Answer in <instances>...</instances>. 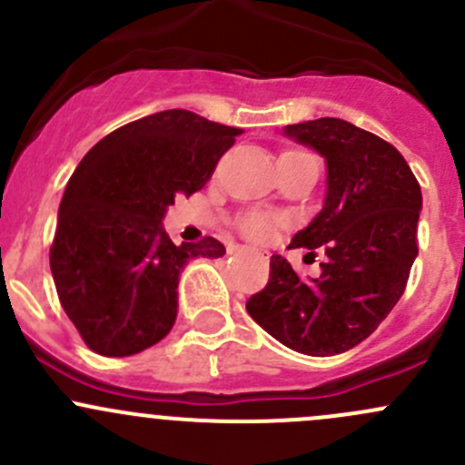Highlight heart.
<instances>
[{"label":"heart","instance_id":"obj_1","mask_svg":"<svg viewBox=\"0 0 465 465\" xmlns=\"http://www.w3.org/2000/svg\"><path fill=\"white\" fill-rule=\"evenodd\" d=\"M245 229L252 233V236H265L267 229H270V220L265 215L254 213L245 220Z\"/></svg>","mask_w":465,"mask_h":465}]
</instances>
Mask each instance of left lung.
Segmentation results:
<instances>
[{
    "instance_id": "8db88e82",
    "label": "left lung",
    "mask_w": 465,
    "mask_h": 465,
    "mask_svg": "<svg viewBox=\"0 0 465 465\" xmlns=\"http://www.w3.org/2000/svg\"><path fill=\"white\" fill-rule=\"evenodd\" d=\"M283 134L326 162L322 211L290 242L323 247L326 261L317 279L302 281L274 254L270 283L247 312L288 349L328 358L367 340L405 292L423 195L405 157L349 121L323 116Z\"/></svg>"
}]
</instances>
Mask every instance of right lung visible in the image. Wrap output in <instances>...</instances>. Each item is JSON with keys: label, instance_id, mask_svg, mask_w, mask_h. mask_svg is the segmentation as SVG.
Returning <instances> with one entry per match:
<instances>
[{"label": "right lung", "instance_id": "right-lung-1", "mask_svg": "<svg viewBox=\"0 0 465 465\" xmlns=\"http://www.w3.org/2000/svg\"><path fill=\"white\" fill-rule=\"evenodd\" d=\"M238 134L189 110H163L107 134L78 163L49 261L64 312L98 355L125 358L163 340L186 262L224 254L215 238L175 245L163 218L175 195L203 189Z\"/></svg>", "mask_w": 465, "mask_h": 465}]
</instances>
